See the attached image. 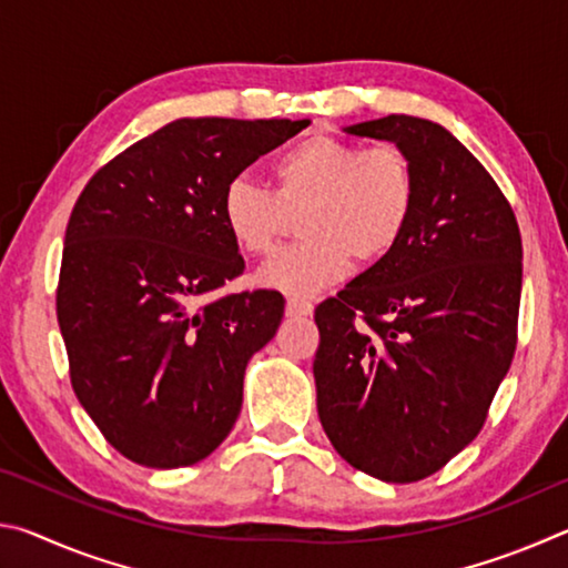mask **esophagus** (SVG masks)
<instances>
[{
  "label": "esophagus",
  "mask_w": 568,
  "mask_h": 568,
  "mask_svg": "<svg viewBox=\"0 0 568 568\" xmlns=\"http://www.w3.org/2000/svg\"><path fill=\"white\" fill-rule=\"evenodd\" d=\"M285 313L291 318H301V315H311L313 313V303L311 301H301V297H291L285 305Z\"/></svg>",
  "instance_id": "1"
}]
</instances>
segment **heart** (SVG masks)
I'll return each mask as SVG.
<instances>
[{
    "mask_svg": "<svg viewBox=\"0 0 568 568\" xmlns=\"http://www.w3.org/2000/svg\"><path fill=\"white\" fill-rule=\"evenodd\" d=\"M275 187L235 178L223 192V223L250 257L267 255L293 215L303 243L273 255L257 281L307 297L338 283L351 261L376 265L406 237L418 205V172L396 142H358L311 134L273 162Z\"/></svg>",
    "mask_w": 568,
    "mask_h": 568,
    "instance_id": "heart-1",
    "label": "heart"
}]
</instances>
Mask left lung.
I'll list each match as a JSON object with an SVG mask.
<instances>
[{
	"label": "left lung",
	"instance_id": "8db88e82",
	"mask_svg": "<svg viewBox=\"0 0 568 568\" xmlns=\"http://www.w3.org/2000/svg\"><path fill=\"white\" fill-rule=\"evenodd\" d=\"M348 132L408 152L418 205L386 261L315 307L318 416L353 468L413 484L478 436L511 368L521 233L501 187L440 124L388 114Z\"/></svg>",
	"mask_w": 568,
	"mask_h": 568
}]
</instances>
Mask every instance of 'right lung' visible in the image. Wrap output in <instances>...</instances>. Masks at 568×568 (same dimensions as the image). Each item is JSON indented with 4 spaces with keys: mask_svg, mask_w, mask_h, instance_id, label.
Instances as JSON below:
<instances>
[{
    "mask_svg": "<svg viewBox=\"0 0 568 568\" xmlns=\"http://www.w3.org/2000/svg\"><path fill=\"white\" fill-rule=\"evenodd\" d=\"M307 124L182 118L122 150L77 197L57 321L77 400L134 464L192 466L235 426L245 365L275 335L285 297L213 295L245 271L223 192Z\"/></svg>",
    "mask_w": 568,
    "mask_h": 568,
    "instance_id": "1",
    "label": "right lung"
}]
</instances>
